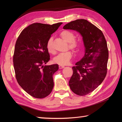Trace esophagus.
Masks as SVG:
<instances>
[{"mask_svg":"<svg viewBox=\"0 0 122 122\" xmlns=\"http://www.w3.org/2000/svg\"><path fill=\"white\" fill-rule=\"evenodd\" d=\"M59 69H63V68H64V66L60 65V66H59Z\"/></svg>","mask_w":122,"mask_h":122,"instance_id":"34e87169","label":"esophagus"}]
</instances>
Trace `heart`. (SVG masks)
Here are the masks:
<instances>
[{
	"label": "heart",
	"instance_id": "b5f03b06",
	"mask_svg": "<svg viewBox=\"0 0 122 122\" xmlns=\"http://www.w3.org/2000/svg\"><path fill=\"white\" fill-rule=\"evenodd\" d=\"M62 38L69 43V48L74 51H78L81 48V42L79 40L75 39L74 33L69 30H64L60 33ZM52 38H50L46 43V48L50 53H54V49L52 45ZM72 57V53L68 51L65 52L58 54L53 59L54 63L61 66H65L68 64Z\"/></svg>",
	"mask_w": 122,
	"mask_h": 122
}]
</instances>
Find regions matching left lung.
I'll return each instance as SVG.
<instances>
[{
	"label": "left lung",
	"instance_id": "left-lung-1",
	"mask_svg": "<svg viewBox=\"0 0 122 122\" xmlns=\"http://www.w3.org/2000/svg\"><path fill=\"white\" fill-rule=\"evenodd\" d=\"M64 29L79 32L85 48L84 56L72 67L69 81L72 92L83 96L93 91L102 83L107 73L108 50L102 31L85 19H77L66 24Z\"/></svg>",
	"mask_w": 122,
	"mask_h": 122
}]
</instances>
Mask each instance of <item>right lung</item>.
Masks as SVG:
<instances>
[{
	"label": "right lung",
	"mask_w": 122,
	"mask_h": 122,
	"mask_svg": "<svg viewBox=\"0 0 122 122\" xmlns=\"http://www.w3.org/2000/svg\"><path fill=\"white\" fill-rule=\"evenodd\" d=\"M61 24L34 23L22 31L15 42L13 56L15 77L20 86L35 98L46 97L53 88L52 76L59 66L43 64L50 60L47 41Z\"/></svg>",
	"instance_id": "obj_1"
}]
</instances>
